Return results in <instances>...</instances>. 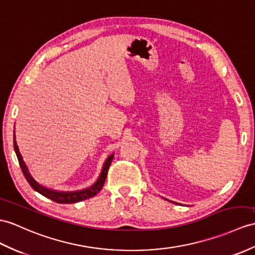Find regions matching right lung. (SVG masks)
Wrapping results in <instances>:
<instances>
[{
	"mask_svg": "<svg viewBox=\"0 0 255 255\" xmlns=\"http://www.w3.org/2000/svg\"><path fill=\"white\" fill-rule=\"evenodd\" d=\"M14 149H15L18 161H19V165L21 167V171L23 173L24 177H26V179L28 181V183L30 184L31 187H32L35 191L40 192L41 195H43L44 197L48 198V199H51L57 203H76V202L83 201V200L89 199V198L96 196L103 188L105 181H106L111 161H113V159H114V154H111V156H109L107 158V160L105 161L101 175H99L96 183L94 185H92L91 187L83 189V190H78V191H58V190H54V189H49V188L44 187V186L39 184L32 176H31L28 167L22 159L21 153L19 152V148H18V146H17L15 136H14Z\"/></svg>",
	"mask_w": 255,
	"mask_h": 255,
	"instance_id": "obj_1",
	"label": "right lung"
}]
</instances>
